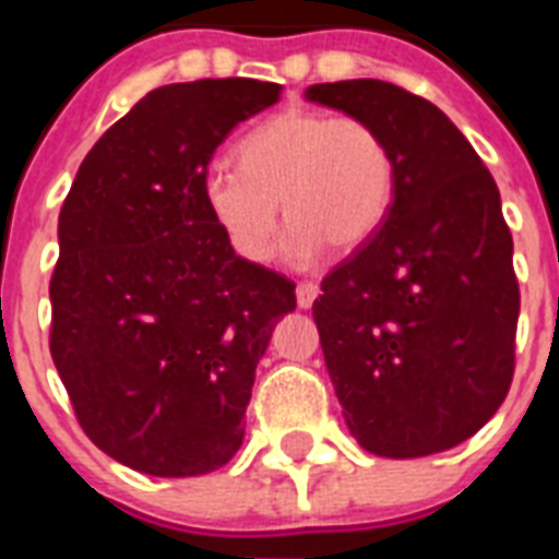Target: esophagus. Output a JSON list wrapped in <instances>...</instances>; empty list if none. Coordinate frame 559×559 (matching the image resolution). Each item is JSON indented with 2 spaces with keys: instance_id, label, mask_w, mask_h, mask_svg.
<instances>
[{
  "instance_id": "1",
  "label": "esophagus",
  "mask_w": 559,
  "mask_h": 559,
  "mask_svg": "<svg viewBox=\"0 0 559 559\" xmlns=\"http://www.w3.org/2000/svg\"><path fill=\"white\" fill-rule=\"evenodd\" d=\"M316 296H319V287H316L313 281H301L296 287V301L301 310H307V307H313Z\"/></svg>"
}]
</instances>
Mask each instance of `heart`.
<instances>
[{
    "mask_svg": "<svg viewBox=\"0 0 559 559\" xmlns=\"http://www.w3.org/2000/svg\"><path fill=\"white\" fill-rule=\"evenodd\" d=\"M237 156L240 165L205 168L202 202L249 263H263L275 249L281 205L289 219L281 252L298 266L328 243L357 249L389 214L394 156L366 118L287 109L246 133Z\"/></svg>",
    "mask_w": 559,
    "mask_h": 559,
    "instance_id": "obj_1",
    "label": "heart"
}]
</instances>
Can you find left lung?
I'll list each match as a JSON object with an SVG mask.
<instances>
[{
  "mask_svg": "<svg viewBox=\"0 0 559 559\" xmlns=\"http://www.w3.org/2000/svg\"><path fill=\"white\" fill-rule=\"evenodd\" d=\"M305 98L366 118L394 156L382 226L313 301L345 424L382 459L452 450L513 380L520 284L499 188L459 127L394 83H316Z\"/></svg>",
  "mask_w": 559,
  "mask_h": 559,
  "instance_id": "8db88e82",
  "label": "left lung"
}]
</instances>
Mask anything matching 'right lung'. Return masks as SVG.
I'll list each match as a JSON object with an SVG mask.
<instances>
[{"label":"right lung","mask_w":559,"mask_h":559,"mask_svg":"<svg viewBox=\"0 0 559 559\" xmlns=\"http://www.w3.org/2000/svg\"><path fill=\"white\" fill-rule=\"evenodd\" d=\"M278 83H170L86 153L57 219L51 359L90 441L130 469L202 476L246 432L254 368L296 284L228 246L202 174Z\"/></svg>","instance_id":"1"}]
</instances>
